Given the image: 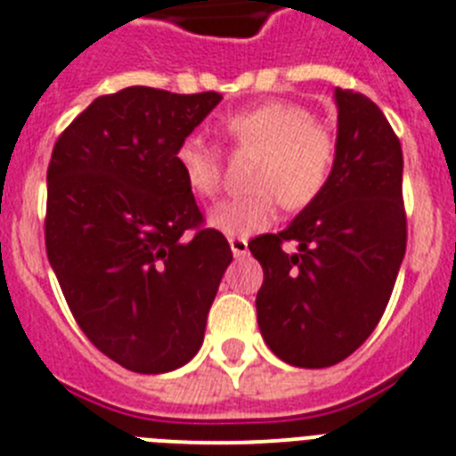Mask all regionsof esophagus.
I'll list each match as a JSON object with an SVG mask.
<instances>
[{
    "instance_id": "esophagus-1",
    "label": "esophagus",
    "mask_w": 456,
    "mask_h": 456,
    "mask_svg": "<svg viewBox=\"0 0 456 456\" xmlns=\"http://www.w3.org/2000/svg\"><path fill=\"white\" fill-rule=\"evenodd\" d=\"M229 246H232V252H234V257H246L248 255V240L246 239H229Z\"/></svg>"
}]
</instances>
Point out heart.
<instances>
[{
    "label": "heart",
    "mask_w": 456,
    "mask_h": 456,
    "mask_svg": "<svg viewBox=\"0 0 456 456\" xmlns=\"http://www.w3.org/2000/svg\"><path fill=\"white\" fill-rule=\"evenodd\" d=\"M224 132L240 151L259 152L252 169L248 197L224 199L208 213V224L224 236L257 234L275 217V206L301 210L327 187L336 162V139L329 127L315 122L305 106L294 102H264L239 110L224 120ZM175 164L197 197L220 190V155L204 136L190 134L175 148Z\"/></svg>",
    "instance_id": "1"
}]
</instances>
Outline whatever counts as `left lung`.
Wrapping results in <instances>:
<instances>
[{
	"instance_id": "1",
	"label": "left lung",
	"mask_w": 456,
	"mask_h": 456,
	"mask_svg": "<svg viewBox=\"0 0 456 456\" xmlns=\"http://www.w3.org/2000/svg\"><path fill=\"white\" fill-rule=\"evenodd\" d=\"M336 162L322 194L281 234L248 243L262 264L257 324L275 357L327 369L380 322L405 255L403 155L387 118L362 92L334 90ZM282 242L297 250L285 253Z\"/></svg>"
}]
</instances>
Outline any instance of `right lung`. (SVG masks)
<instances>
[{
	"label": "right lung",
	"mask_w": 456,
	"mask_h": 456,
	"mask_svg": "<svg viewBox=\"0 0 456 456\" xmlns=\"http://www.w3.org/2000/svg\"><path fill=\"white\" fill-rule=\"evenodd\" d=\"M222 102L134 86L97 97L48 164L45 250L83 334L136 373H169L204 343L232 248L201 224L175 148Z\"/></svg>",
	"instance_id": "obj_1"
}]
</instances>
